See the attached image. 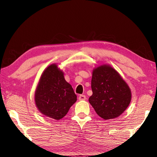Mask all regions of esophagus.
Segmentation results:
<instances>
[{"label": "esophagus", "instance_id": "1", "mask_svg": "<svg viewBox=\"0 0 157 157\" xmlns=\"http://www.w3.org/2000/svg\"><path fill=\"white\" fill-rule=\"evenodd\" d=\"M86 99V97L85 95H79V101H85V100Z\"/></svg>", "mask_w": 157, "mask_h": 157}]
</instances>
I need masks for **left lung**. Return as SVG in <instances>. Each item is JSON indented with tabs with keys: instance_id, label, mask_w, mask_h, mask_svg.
Here are the masks:
<instances>
[{
	"instance_id": "left-lung-1",
	"label": "left lung",
	"mask_w": 157,
	"mask_h": 157,
	"mask_svg": "<svg viewBox=\"0 0 157 157\" xmlns=\"http://www.w3.org/2000/svg\"><path fill=\"white\" fill-rule=\"evenodd\" d=\"M92 95L89 102L105 120L117 117L131 101V90L115 69L109 65L94 69L91 81Z\"/></svg>"
}]
</instances>
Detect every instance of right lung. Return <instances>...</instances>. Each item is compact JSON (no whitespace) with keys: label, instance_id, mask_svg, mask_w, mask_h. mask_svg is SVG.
Wrapping results in <instances>:
<instances>
[{"label":"right lung","instance_id":"obj_1","mask_svg":"<svg viewBox=\"0 0 157 157\" xmlns=\"http://www.w3.org/2000/svg\"><path fill=\"white\" fill-rule=\"evenodd\" d=\"M77 101L72 86L65 81L62 71L52 64L41 75L35 92L36 106L42 114L59 120Z\"/></svg>","mask_w":157,"mask_h":157}]
</instances>
